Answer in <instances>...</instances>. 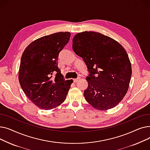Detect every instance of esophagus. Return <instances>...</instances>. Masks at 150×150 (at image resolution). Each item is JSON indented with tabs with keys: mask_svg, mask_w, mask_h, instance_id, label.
Here are the masks:
<instances>
[{
	"mask_svg": "<svg viewBox=\"0 0 150 150\" xmlns=\"http://www.w3.org/2000/svg\"><path fill=\"white\" fill-rule=\"evenodd\" d=\"M80 79V78H79V77L77 78H75V79H74V83H76Z\"/></svg>",
	"mask_w": 150,
	"mask_h": 150,
	"instance_id": "obj_1",
	"label": "esophagus"
}]
</instances>
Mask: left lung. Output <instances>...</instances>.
<instances>
[{
  "instance_id": "left-lung-1",
  "label": "left lung",
  "mask_w": 150,
  "mask_h": 150,
  "mask_svg": "<svg viewBox=\"0 0 150 150\" xmlns=\"http://www.w3.org/2000/svg\"><path fill=\"white\" fill-rule=\"evenodd\" d=\"M72 41L74 51L83 59L90 74L86 78V100L102 111L116 106L127 93L132 75L125 49L112 38L93 31L77 33Z\"/></svg>"
}]
</instances>
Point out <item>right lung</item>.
<instances>
[{
	"label": "right lung",
	"instance_id": "add662e5",
	"mask_svg": "<svg viewBox=\"0 0 150 150\" xmlns=\"http://www.w3.org/2000/svg\"><path fill=\"white\" fill-rule=\"evenodd\" d=\"M70 37L67 31L41 37L30 44L22 53L19 83L27 97L40 109L48 110L59 106L73 83L72 80H64L58 67L59 53Z\"/></svg>",
	"mask_w": 150,
	"mask_h": 150
}]
</instances>
